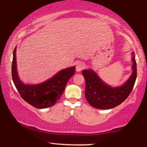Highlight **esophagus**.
<instances>
[{
  "mask_svg": "<svg viewBox=\"0 0 147 147\" xmlns=\"http://www.w3.org/2000/svg\"><path fill=\"white\" fill-rule=\"evenodd\" d=\"M84 67H85L84 63L82 61H79L76 64V70H77V72H81L84 68Z\"/></svg>",
  "mask_w": 147,
  "mask_h": 147,
  "instance_id": "34e87169",
  "label": "esophagus"
}]
</instances>
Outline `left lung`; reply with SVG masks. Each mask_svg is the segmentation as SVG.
<instances>
[{"instance_id":"left-lung-1","label":"left lung","mask_w":147,"mask_h":147,"mask_svg":"<svg viewBox=\"0 0 147 147\" xmlns=\"http://www.w3.org/2000/svg\"><path fill=\"white\" fill-rule=\"evenodd\" d=\"M132 55L133 72L127 82L121 86L113 88L107 85L92 70L82 71L86 81L85 96L90 106L98 109H113L122 104L129 97L137 77V65L134 52Z\"/></svg>"}]
</instances>
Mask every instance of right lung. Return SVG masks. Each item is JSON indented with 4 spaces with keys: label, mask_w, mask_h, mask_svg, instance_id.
Segmentation results:
<instances>
[{
    "label": "right lung",
    "mask_w": 147,
    "mask_h": 147,
    "mask_svg": "<svg viewBox=\"0 0 147 147\" xmlns=\"http://www.w3.org/2000/svg\"><path fill=\"white\" fill-rule=\"evenodd\" d=\"M16 51L15 48L13 52L11 75L15 86L22 98L36 109H45L55 105L61 98L68 80L75 74V67L63 69L43 83L35 85L24 84L18 78Z\"/></svg>",
    "instance_id": "right-lung-1"
}]
</instances>
